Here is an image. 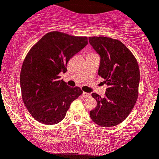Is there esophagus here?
I'll list each match as a JSON object with an SVG mask.
<instances>
[{
    "mask_svg": "<svg viewBox=\"0 0 159 159\" xmlns=\"http://www.w3.org/2000/svg\"><path fill=\"white\" fill-rule=\"evenodd\" d=\"M90 94L89 93H87V92H83V93H82L83 97H90Z\"/></svg>",
    "mask_w": 159,
    "mask_h": 159,
    "instance_id": "esophagus-1",
    "label": "esophagus"
}]
</instances>
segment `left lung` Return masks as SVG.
<instances>
[{
    "label": "left lung",
    "mask_w": 159,
    "mask_h": 159,
    "mask_svg": "<svg viewBox=\"0 0 159 159\" xmlns=\"http://www.w3.org/2000/svg\"><path fill=\"white\" fill-rule=\"evenodd\" d=\"M89 42L100 56L98 75L109 86L104 97L91 94L97 106L90 111V118L103 128L116 126L129 116L138 98V63L119 40L94 36L89 38Z\"/></svg>",
    "instance_id": "obj_1"
}]
</instances>
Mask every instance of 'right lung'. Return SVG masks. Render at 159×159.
<instances>
[{"mask_svg":"<svg viewBox=\"0 0 159 159\" xmlns=\"http://www.w3.org/2000/svg\"><path fill=\"white\" fill-rule=\"evenodd\" d=\"M88 43L87 37L50 31L27 53L20 72L21 92L36 121L48 125L59 123L71 102L82 94L81 88L69 87L59 74L67 71L69 60Z\"/></svg>","mask_w":159,"mask_h":159,"instance_id":"right-lung-1","label":"right lung"}]
</instances>
